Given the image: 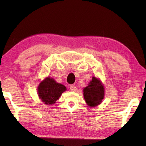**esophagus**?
I'll use <instances>...</instances> for the list:
<instances>
[{
	"label": "esophagus",
	"mask_w": 146,
	"mask_h": 146,
	"mask_svg": "<svg viewBox=\"0 0 146 146\" xmlns=\"http://www.w3.org/2000/svg\"><path fill=\"white\" fill-rule=\"evenodd\" d=\"M70 89L72 92H76V87L74 85H70Z\"/></svg>",
	"instance_id": "obj_1"
}]
</instances>
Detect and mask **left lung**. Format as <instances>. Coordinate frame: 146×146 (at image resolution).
<instances>
[{"mask_svg":"<svg viewBox=\"0 0 146 146\" xmlns=\"http://www.w3.org/2000/svg\"><path fill=\"white\" fill-rule=\"evenodd\" d=\"M84 97L87 104L90 107L96 106L104 97V88L100 80L93 77L90 82L84 89Z\"/></svg>","mask_w":146,"mask_h":146,"instance_id":"obj_1","label":"left lung"}]
</instances>
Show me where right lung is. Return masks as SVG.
I'll list each match as a JSON object with an SVG mask.
<instances>
[{
	"instance_id": "obj_1",
	"label": "right lung",
	"mask_w": 146,
	"mask_h": 146,
	"mask_svg": "<svg viewBox=\"0 0 146 146\" xmlns=\"http://www.w3.org/2000/svg\"><path fill=\"white\" fill-rule=\"evenodd\" d=\"M66 90L64 86L58 84L53 78L48 77L40 83L38 87V96L45 104L52 105Z\"/></svg>"
}]
</instances>
